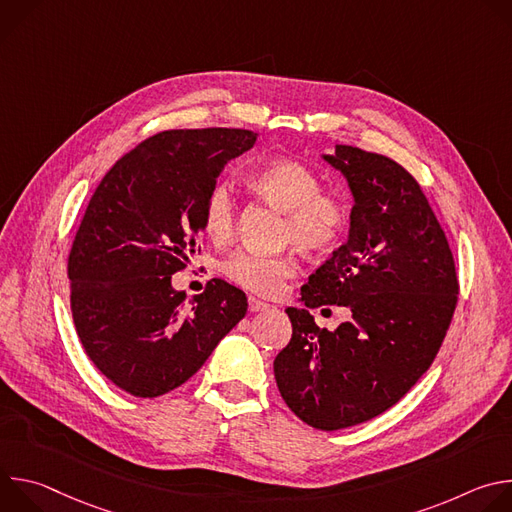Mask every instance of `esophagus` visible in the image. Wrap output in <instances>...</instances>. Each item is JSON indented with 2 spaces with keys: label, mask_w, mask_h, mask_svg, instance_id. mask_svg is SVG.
I'll return each instance as SVG.
<instances>
[{
  "label": "esophagus",
  "mask_w": 512,
  "mask_h": 512,
  "mask_svg": "<svg viewBox=\"0 0 512 512\" xmlns=\"http://www.w3.org/2000/svg\"><path fill=\"white\" fill-rule=\"evenodd\" d=\"M267 308H269V304H265V302H261L257 298H249V312H263Z\"/></svg>",
  "instance_id": "esophagus-1"
}]
</instances>
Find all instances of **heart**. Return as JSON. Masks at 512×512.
<instances>
[{"label":"heart","mask_w":512,"mask_h":512,"mask_svg":"<svg viewBox=\"0 0 512 512\" xmlns=\"http://www.w3.org/2000/svg\"><path fill=\"white\" fill-rule=\"evenodd\" d=\"M247 186L271 208L285 214L283 243L306 255H326L348 229L346 202L322 190L320 176L306 164L291 158H275L247 176ZM202 229L214 243H227L237 231V202L227 182H216L202 206ZM225 277L259 296H275L296 273L291 255H259L239 251L221 265Z\"/></svg>","instance_id":"b5f03b06"}]
</instances>
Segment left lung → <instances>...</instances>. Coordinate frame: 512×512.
Here are the masks:
<instances>
[{
	"mask_svg": "<svg viewBox=\"0 0 512 512\" xmlns=\"http://www.w3.org/2000/svg\"><path fill=\"white\" fill-rule=\"evenodd\" d=\"M354 196L348 241L302 287L306 308L342 306L348 322L320 328L287 308L291 340L273 373L304 423L336 431L391 409L431 367L458 304L446 233L417 180L395 160L336 145L324 156Z\"/></svg>",
	"mask_w": 512,
	"mask_h": 512,
	"instance_id": "obj_1",
	"label": "left lung"
}]
</instances>
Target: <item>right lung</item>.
<instances>
[{"label": "right lung", "mask_w": 512, "mask_h": 512, "mask_svg": "<svg viewBox=\"0 0 512 512\" xmlns=\"http://www.w3.org/2000/svg\"><path fill=\"white\" fill-rule=\"evenodd\" d=\"M249 129H172L127 152L97 186L68 253L70 310L95 367L133 397L186 383L245 316L247 296L212 279L186 302L172 275L196 253L202 206Z\"/></svg>", "instance_id": "add662e5"}]
</instances>
